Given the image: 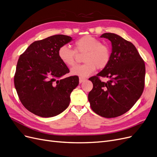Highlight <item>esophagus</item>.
Wrapping results in <instances>:
<instances>
[{
  "instance_id": "esophagus-1",
  "label": "esophagus",
  "mask_w": 157,
  "mask_h": 157,
  "mask_svg": "<svg viewBox=\"0 0 157 157\" xmlns=\"http://www.w3.org/2000/svg\"><path fill=\"white\" fill-rule=\"evenodd\" d=\"M86 80V78H83V77H79V82L80 83H82L84 81H85V80Z\"/></svg>"
}]
</instances>
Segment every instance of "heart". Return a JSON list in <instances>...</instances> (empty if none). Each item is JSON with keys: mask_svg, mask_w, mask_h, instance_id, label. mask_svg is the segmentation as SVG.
<instances>
[{"mask_svg": "<svg viewBox=\"0 0 157 157\" xmlns=\"http://www.w3.org/2000/svg\"><path fill=\"white\" fill-rule=\"evenodd\" d=\"M82 65L75 66L71 70V74L86 77L92 74L96 67L102 69L106 67L111 61V52L109 46L103 44L96 37L85 35L75 42V50L68 45L61 46L58 50V57L64 65L73 67L76 63L77 54H83Z\"/></svg>", "mask_w": 157, "mask_h": 157, "instance_id": "heart-1", "label": "heart"}]
</instances>
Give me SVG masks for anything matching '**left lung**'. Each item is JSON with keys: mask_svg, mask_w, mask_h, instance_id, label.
Instances as JSON below:
<instances>
[{"mask_svg": "<svg viewBox=\"0 0 157 157\" xmlns=\"http://www.w3.org/2000/svg\"><path fill=\"white\" fill-rule=\"evenodd\" d=\"M100 37L111 42V58L106 67L89 78L93 88L88 94V101L98 115L115 118L129 111L141 97L145 86V65L132 42L111 33ZM100 77L110 80L104 83Z\"/></svg>", "mask_w": 157, "mask_h": 157, "instance_id": "1", "label": "left lung"}]
</instances>
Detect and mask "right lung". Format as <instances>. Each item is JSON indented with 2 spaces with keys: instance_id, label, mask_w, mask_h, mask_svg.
<instances>
[{
  "instance_id": "obj_1",
  "label": "right lung",
  "mask_w": 157,
  "mask_h": 157,
  "mask_svg": "<svg viewBox=\"0 0 157 157\" xmlns=\"http://www.w3.org/2000/svg\"><path fill=\"white\" fill-rule=\"evenodd\" d=\"M72 38L56 35L33 42L20 55L14 75V86L28 111L41 117H52L65 111L70 94L78 86V76L60 78L69 69L58 57V50Z\"/></svg>"
}]
</instances>
